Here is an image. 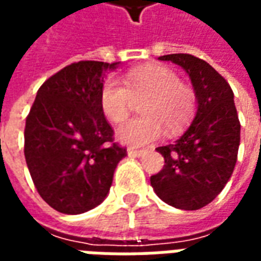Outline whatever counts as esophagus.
<instances>
[{
	"label": "esophagus",
	"mask_w": 261,
	"mask_h": 261,
	"mask_svg": "<svg viewBox=\"0 0 261 261\" xmlns=\"http://www.w3.org/2000/svg\"><path fill=\"white\" fill-rule=\"evenodd\" d=\"M127 152H128V155H131V156H141L142 153H144V151H141V149H134V148H128Z\"/></svg>",
	"instance_id": "esophagus-1"
}]
</instances>
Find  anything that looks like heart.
<instances>
[{
    "instance_id": "b5f03b06",
    "label": "heart",
    "mask_w": 261,
    "mask_h": 261,
    "mask_svg": "<svg viewBox=\"0 0 261 261\" xmlns=\"http://www.w3.org/2000/svg\"><path fill=\"white\" fill-rule=\"evenodd\" d=\"M147 99L141 106L144 116L125 121L117 128V138L131 147H142L164 134H177L193 119L196 93L181 82L179 74L164 65L136 68L124 81L109 78L100 91V108L113 123L130 114L134 99Z\"/></svg>"
}]
</instances>
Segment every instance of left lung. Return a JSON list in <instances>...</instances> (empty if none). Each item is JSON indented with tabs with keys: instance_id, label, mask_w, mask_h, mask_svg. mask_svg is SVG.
I'll return each mask as SVG.
<instances>
[{
	"instance_id": "8db88e82",
	"label": "left lung",
	"mask_w": 261,
	"mask_h": 261,
	"mask_svg": "<svg viewBox=\"0 0 261 261\" xmlns=\"http://www.w3.org/2000/svg\"><path fill=\"white\" fill-rule=\"evenodd\" d=\"M158 60L172 61L189 74L197 112L179 140L156 148L165 165L151 176V186L172 207L200 210L222 192L238 159L241 123L233 92L222 75L192 54H168Z\"/></svg>"
}]
</instances>
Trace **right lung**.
Masks as SVG:
<instances>
[{
  "instance_id": "1",
  "label": "right lung",
  "mask_w": 261,
  "mask_h": 261,
  "mask_svg": "<svg viewBox=\"0 0 261 261\" xmlns=\"http://www.w3.org/2000/svg\"><path fill=\"white\" fill-rule=\"evenodd\" d=\"M119 63L78 61L51 75L25 125V158L35 187L59 213L82 214L106 198L127 155L100 108L105 72Z\"/></svg>"
}]
</instances>
